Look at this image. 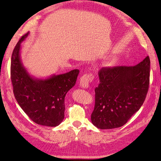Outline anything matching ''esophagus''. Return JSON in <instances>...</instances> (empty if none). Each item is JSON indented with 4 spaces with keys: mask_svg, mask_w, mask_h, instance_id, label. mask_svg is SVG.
Returning a JSON list of instances; mask_svg holds the SVG:
<instances>
[{
    "mask_svg": "<svg viewBox=\"0 0 161 161\" xmlns=\"http://www.w3.org/2000/svg\"><path fill=\"white\" fill-rule=\"evenodd\" d=\"M94 75L91 73L89 74H84L83 76L80 77V84L82 88H88V85L93 80Z\"/></svg>",
    "mask_w": 161,
    "mask_h": 161,
    "instance_id": "34e87169",
    "label": "esophagus"
}]
</instances>
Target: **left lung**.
Wrapping results in <instances>:
<instances>
[{
    "label": "left lung",
    "instance_id": "obj_1",
    "mask_svg": "<svg viewBox=\"0 0 161 161\" xmlns=\"http://www.w3.org/2000/svg\"><path fill=\"white\" fill-rule=\"evenodd\" d=\"M98 75L92 123L101 129L120 127L145 100L149 86V57L133 66L102 68Z\"/></svg>",
    "mask_w": 161,
    "mask_h": 161
}]
</instances>
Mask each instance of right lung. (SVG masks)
Masks as SVG:
<instances>
[{
	"label": "right lung",
	"mask_w": 161,
	"mask_h": 161,
	"mask_svg": "<svg viewBox=\"0 0 161 161\" xmlns=\"http://www.w3.org/2000/svg\"><path fill=\"white\" fill-rule=\"evenodd\" d=\"M24 35L13 50L11 80L16 100L23 111L36 124L56 126L64 118V99L76 83L80 70L75 69L46 80L30 76L20 58V43L28 35Z\"/></svg>",
	"instance_id": "add662e5"
}]
</instances>
